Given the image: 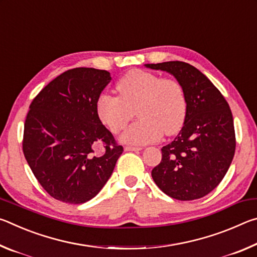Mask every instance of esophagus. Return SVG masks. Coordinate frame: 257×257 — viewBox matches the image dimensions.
I'll use <instances>...</instances> for the list:
<instances>
[{
  "label": "esophagus",
  "mask_w": 257,
  "mask_h": 257,
  "mask_svg": "<svg viewBox=\"0 0 257 257\" xmlns=\"http://www.w3.org/2000/svg\"><path fill=\"white\" fill-rule=\"evenodd\" d=\"M143 147H138V146H124V151H132V152H138L142 151Z\"/></svg>",
  "instance_id": "obj_1"
}]
</instances>
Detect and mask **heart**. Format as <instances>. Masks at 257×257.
<instances>
[{
  "label": "heart",
  "mask_w": 257,
  "mask_h": 257,
  "mask_svg": "<svg viewBox=\"0 0 257 257\" xmlns=\"http://www.w3.org/2000/svg\"><path fill=\"white\" fill-rule=\"evenodd\" d=\"M118 97L101 94L96 113L101 122L113 134L124 129L136 108L138 120L125 130L121 141L145 145L161 135L172 136L181 129L187 113V101L181 85L175 79L134 69L115 85Z\"/></svg>",
  "instance_id": "obj_1"
}]
</instances>
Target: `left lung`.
<instances>
[{
	"label": "left lung",
	"instance_id": "1",
	"mask_svg": "<svg viewBox=\"0 0 257 257\" xmlns=\"http://www.w3.org/2000/svg\"><path fill=\"white\" fill-rule=\"evenodd\" d=\"M145 67L175 77L187 101L184 125L170 144L162 147V160L152 177L172 198H201L220 184L232 162L236 137L229 104L211 80L189 63L169 61Z\"/></svg>",
	"mask_w": 257,
	"mask_h": 257
}]
</instances>
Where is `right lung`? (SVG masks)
Masks as SVG:
<instances>
[{
	"instance_id": "1",
	"label": "right lung",
	"mask_w": 257,
	"mask_h": 257,
	"mask_svg": "<svg viewBox=\"0 0 257 257\" xmlns=\"http://www.w3.org/2000/svg\"><path fill=\"white\" fill-rule=\"evenodd\" d=\"M111 79L106 70L71 69L30 104L24 154L41 186L58 201L82 204L96 196L122 154L96 113L97 98ZM98 147L103 151L95 154Z\"/></svg>"
}]
</instances>
